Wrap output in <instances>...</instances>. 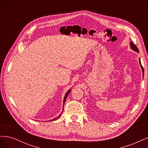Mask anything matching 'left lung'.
Instances as JSON below:
<instances>
[{
  "label": "left lung",
  "mask_w": 148,
  "mask_h": 148,
  "mask_svg": "<svg viewBox=\"0 0 148 148\" xmlns=\"http://www.w3.org/2000/svg\"><path fill=\"white\" fill-rule=\"evenodd\" d=\"M130 46H131V47H132V49H133L134 51H136V52H139V50H138V47H136V46L135 45V44H134L133 42H130ZM140 65H141V68H142V70H143V76H144V69H143V66L141 65V61H140Z\"/></svg>",
  "instance_id": "8db88e82"
}]
</instances>
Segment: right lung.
<instances>
[{
	"instance_id": "right-lung-1",
	"label": "right lung",
	"mask_w": 148,
	"mask_h": 148,
	"mask_svg": "<svg viewBox=\"0 0 148 148\" xmlns=\"http://www.w3.org/2000/svg\"><path fill=\"white\" fill-rule=\"evenodd\" d=\"M70 91H71V90L70 89V90H69V91L66 93V95H65V97H64V102H65V101H66V97H67V96L69 95V94L70 92ZM60 115L59 116V117H60ZM58 117H57V118H56V119H52V120H50V121L55 120H56Z\"/></svg>"
}]
</instances>
